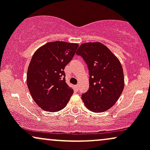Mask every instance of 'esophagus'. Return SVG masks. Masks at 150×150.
<instances>
[{"mask_svg": "<svg viewBox=\"0 0 150 150\" xmlns=\"http://www.w3.org/2000/svg\"><path fill=\"white\" fill-rule=\"evenodd\" d=\"M75 88H76L77 89H79V85H75Z\"/></svg>", "mask_w": 150, "mask_h": 150, "instance_id": "34e87169", "label": "esophagus"}]
</instances>
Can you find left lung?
Listing matches in <instances>:
<instances>
[{"label": "left lung", "instance_id": "1", "mask_svg": "<svg viewBox=\"0 0 150 150\" xmlns=\"http://www.w3.org/2000/svg\"><path fill=\"white\" fill-rule=\"evenodd\" d=\"M76 54L82 56L89 73V90L82 95L89 111L101 113L116 104L124 88V75L118 58L100 42L84 43Z\"/></svg>", "mask_w": 150, "mask_h": 150}]
</instances>
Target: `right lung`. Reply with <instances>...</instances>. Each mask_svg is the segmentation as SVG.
<instances>
[{
    "mask_svg": "<svg viewBox=\"0 0 150 150\" xmlns=\"http://www.w3.org/2000/svg\"><path fill=\"white\" fill-rule=\"evenodd\" d=\"M78 44L48 42L34 53L27 74V84L34 101L44 111H61L73 89L65 82V67L75 55Z\"/></svg>",
    "mask_w": 150,
    "mask_h": 150,
    "instance_id": "obj_1",
    "label": "right lung"
}]
</instances>
